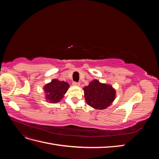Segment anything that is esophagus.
<instances>
[{
    "label": "esophagus",
    "mask_w": 159,
    "mask_h": 159,
    "mask_svg": "<svg viewBox=\"0 0 159 159\" xmlns=\"http://www.w3.org/2000/svg\"><path fill=\"white\" fill-rule=\"evenodd\" d=\"M73 84L74 85H75V86H79L80 85V83H78V82H76V81H74V82H73Z\"/></svg>",
    "instance_id": "34e87169"
}]
</instances>
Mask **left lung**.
I'll return each mask as SVG.
<instances>
[{"mask_svg":"<svg viewBox=\"0 0 159 159\" xmlns=\"http://www.w3.org/2000/svg\"><path fill=\"white\" fill-rule=\"evenodd\" d=\"M86 102L89 106L104 109L111 105L115 98V91L111 85L93 80L84 88Z\"/></svg>","mask_w":159,"mask_h":159,"instance_id":"obj_1","label":"left lung"}]
</instances>
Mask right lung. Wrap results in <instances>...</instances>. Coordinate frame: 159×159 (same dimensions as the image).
<instances>
[{
	"label": "right lung",
	"instance_id": "right-lung-1",
	"mask_svg": "<svg viewBox=\"0 0 159 159\" xmlns=\"http://www.w3.org/2000/svg\"><path fill=\"white\" fill-rule=\"evenodd\" d=\"M69 87V84L65 81L53 80L52 82L48 84L44 87L46 99L50 103H57L63 98Z\"/></svg>",
	"mask_w": 159,
	"mask_h": 159
}]
</instances>
